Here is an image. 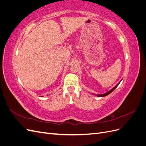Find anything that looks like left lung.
Wrapping results in <instances>:
<instances>
[{"label":"left lung","instance_id":"left-lung-1","mask_svg":"<svg viewBox=\"0 0 146 146\" xmlns=\"http://www.w3.org/2000/svg\"><path fill=\"white\" fill-rule=\"evenodd\" d=\"M122 78L121 79V80L120 82H119L117 84V85H116L115 86L113 87V88H112L111 90H110V91H108V92H105V93H104V94H96L92 93V95H95L96 96H98V97H105V96H108V94H110V93H111V92H112L114 90L116 89V88L117 87V86L119 85V84L120 83V82L122 81Z\"/></svg>","mask_w":146,"mask_h":146}]
</instances>
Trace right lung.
Listing matches in <instances>:
<instances>
[{
	"label": "right lung",
	"mask_w": 146,
	"mask_h": 146,
	"mask_svg": "<svg viewBox=\"0 0 146 146\" xmlns=\"http://www.w3.org/2000/svg\"><path fill=\"white\" fill-rule=\"evenodd\" d=\"M48 95H49V94H48ZM48 96V95H47ZM39 97H43V96H39Z\"/></svg>",
	"instance_id": "add662e5"
}]
</instances>
